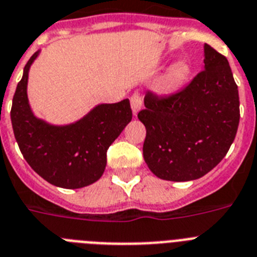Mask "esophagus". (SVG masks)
Returning <instances> with one entry per match:
<instances>
[{
    "mask_svg": "<svg viewBox=\"0 0 257 257\" xmlns=\"http://www.w3.org/2000/svg\"><path fill=\"white\" fill-rule=\"evenodd\" d=\"M131 107H132L133 115H137V112L142 108V98L139 92H135L132 96H131Z\"/></svg>",
    "mask_w": 257,
    "mask_h": 257,
    "instance_id": "esophagus-1",
    "label": "esophagus"
}]
</instances>
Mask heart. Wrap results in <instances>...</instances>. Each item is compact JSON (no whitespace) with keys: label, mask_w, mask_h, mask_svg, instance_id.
Masks as SVG:
<instances>
[{"label":"heart","mask_w":257,"mask_h":257,"mask_svg":"<svg viewBox=\"0 0 257 257\" xmlns=\"http://www.w3.org/2000/svg\"><path fill=\"white\" fill-rule=\"evenodd\" d=\"M188 73L189 66L187 65V62L179 61L171 65L162 79V90L165 92L176 91L185 82Z\"/></svg>","instance_id":"1"}]
</instances>
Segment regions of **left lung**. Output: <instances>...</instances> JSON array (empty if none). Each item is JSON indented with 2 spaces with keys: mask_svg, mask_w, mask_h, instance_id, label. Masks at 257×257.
<instances>
[{
  "mask_svg": "<svg viewBox=\"0 0 257 257\" xmlns=\"http://www.w3.org/2000/svg\"><path fill=\"white\" fill-rule=\"evenodd\" d=\"M204 70L166 98L146 92L139 118L146 128L144 159L155 176L196 180L227 154L239 125L238 86L225 56L204 45Z\"/></svg>",
  "mask_w": 257,
  "mask_h": 257,
  "instance_id": "8db88e82",
  "label": "left lung"
}]
</instances>
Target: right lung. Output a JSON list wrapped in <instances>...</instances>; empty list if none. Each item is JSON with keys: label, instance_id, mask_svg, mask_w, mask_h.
<instances>
[{"label": "right lung", "instance_id": "right-lung-1", "mask_svg": "<svg viewBox=\"0 0 257 257\" xmlns=\"http://www.w3.org/2000/svg\"><path fill=\"white\" fill-rule=\"evenodd\" d=\"M35 52L23 69L13 98L12 117L15 140L31 169L61 188H83L100 179L107 165V150L132 120L129 99L95 105L70 124L55 125L32 112L27 96Z\"/></svg>", "mask_w": 257, "mask_h": 257}]
</instances>
